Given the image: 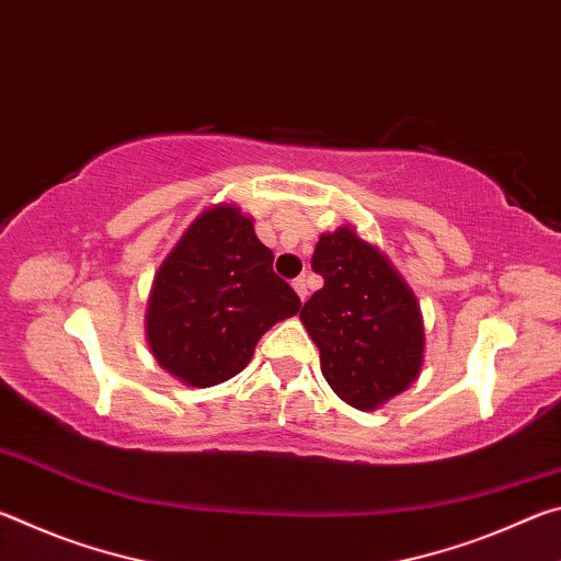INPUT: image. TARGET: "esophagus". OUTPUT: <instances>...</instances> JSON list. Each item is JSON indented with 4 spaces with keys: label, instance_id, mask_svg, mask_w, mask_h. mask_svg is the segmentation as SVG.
Wrapping results in <instances>:
<instances>
[{
    "label": "esophagus",
    "instance_id": "34e87169",
    "mask_svg": "<svg viewBox=\"0 0 561 561\" xmlns=\"http://www.w3.org/2000/svg\"><path fill=\"white\" fill-rule=\"evenodd\" d=\"M291 287H294V291L299 294V299H301V301H307V297H309V291H307V279H304V277L294 279V282H291Z\"/></svg>",
    "mask_w": 561,
    "mask_h": 561
}]
</instances>
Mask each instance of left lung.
<instances>
[{
	"instance_id": "8db88e82",
	"label": "left lung",
	"mask_w": 561,
	"mask_h": 561,
	"mask_svg": "<svg viewBox=\"0 0 561 561\" xmlns=\"http://www.w3.org/2000/svg\"><path fill=\"white\" fill-rule=\"evenodd\" d=\"M311 270L324 287L299 319L319 348L321 374L341 401L376 411L421 374L425 334L415 294L351 227L319 237Z\"/></svg>"
}]
</instances>
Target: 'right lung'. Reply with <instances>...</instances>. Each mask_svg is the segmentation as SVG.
Instances as JSON below:
<instances>
[{"label":"right lung","instance_id":"right-lung-1","mask_svg":"<svg viewBox=\"0 0 561 561\" xmlns=\"http://www.w3.org/2000/svg\"><path fill=\"white\" fill-rule=\"evenodd\" d=\"M272 262L240 207L220 203L197 217L160 264L148 297L146 336L158 364L193 388L240 374L264 331L301 307Z\"/></svg>","mask_w":561,"mask_h":561}]
</instances>
